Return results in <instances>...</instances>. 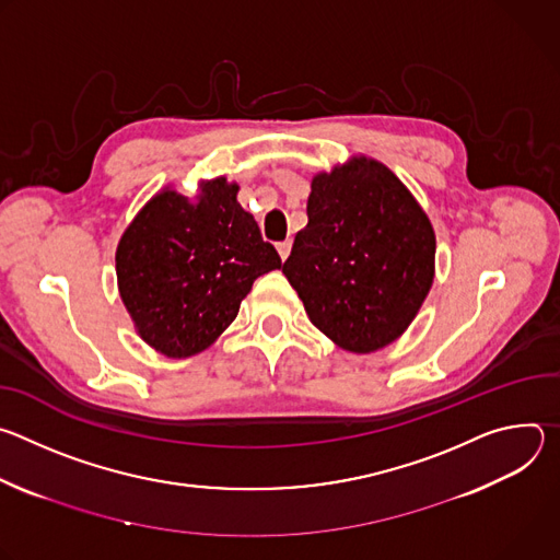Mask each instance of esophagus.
Segmentation results:
<instances>
[{"instance_id": "1", "label": "esophagus", "mask_w": 560, "mask_h": 560, "mask_svg": "<svg viewBox=\"0 0 560 560\" xmlns=\"http://www.w3.org/2000/svg\"><path fill=\"white\" fill-rule=\"evenodd\" d=\"M290 248H292V242L290 238H285V242H279L277 244V250H279V257L285 261L288 259V255H290Z\"/></svg>"}]
</instances>
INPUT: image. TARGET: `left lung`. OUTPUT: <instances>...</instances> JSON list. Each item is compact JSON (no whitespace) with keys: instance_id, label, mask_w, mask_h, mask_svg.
Instances as JSON below:
<instances>
[{"instance_id":"obj_1","label":"left lung","mask_w":560,"mask_h":560,"mask_svg":"<svg viewBox=\"0 0 560 560\" xmlns=\"http://www.w3.org/2000/svg\"><path fill=\"white\" fill-rule=\"evenodd\" d=\"M434 255V228L415 195L385 164L357 154L312 177L307 225L281 270L318 330L370 354L415 322Z\"/></svg>"}]
</instances>
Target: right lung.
Segmentation results:
<instances>
[{
  "label": "right lung",
  "mask_w": 560,
  "mask_h": 560,
  "mask_svg": "<svg viewBox=\"0 0 560 560\" xmlns=\"http://www.w3.org/2000/svg\"><path fill=\"white\" fill-rule=\"evenodd\" d=\"M238 184L214 177L188 199L159 190L124 230L115 266L137 335L168 359L210 348L234 322L257 277L279 270Z\"/></svg>",
  "instance_id": "right-lung-1"
}]
</instances>
